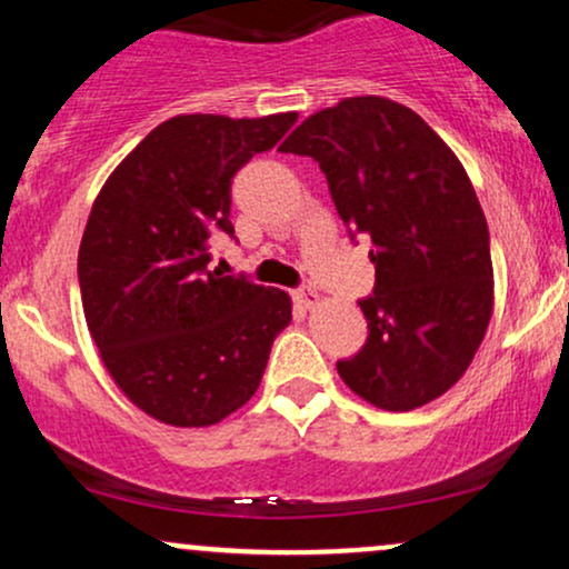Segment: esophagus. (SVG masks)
Returning a JSON list of instances; mask_svg holds the SVG:
<instances>
[{
    "label": "esophagus",
    "mask_w": 569,
    "mask_h": 569,
    "mask_svg": "<svg viewBox=\"0 0 569 569\" xmlns=\"http://www.w3.org/2000/svg\"><path fill=\"white\" fill-rule=\"evenodd\" d=\"M293 299H297L302 307H316L318 305V291L310 289V286H302V289L293 291Z\"/></svg>",
    "instance_id": "1"
}]
</instances>
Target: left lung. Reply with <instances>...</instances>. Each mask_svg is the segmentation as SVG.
<instances>
[{
  "label": "left lung",
  "mask_w": 569,
  "mask_h": 569,
  "mask_svg": "<svg viewBox=\"0 0 569 569\" xmlns=\"http://www.w3.org/2000/svg\"><path fill=\"white\" fill-rule=\"evenodd\" d=\"M280 152L316 160L352 243L371 240L375 291L358 299L369 337L339 377L388 411L447 393L492 316L489 230L466 168L420 114L380 96L307 117Z\"/></svg>",
  "instance_id": "1"
}]
</instances>
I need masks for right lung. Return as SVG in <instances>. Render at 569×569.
Here are the masks:
<instances>
[{"mask_svg": "<svg viewBox=\"0 0 569 569\" xmlns=\"http://www.w3.org/2000/svg\"><path fill=\"white\" fill-rule=\"evenodd\" d=\"M293 122L173 117L93 202L77 259L84 321L122 393L154 420L202 428L243 407L291 321L289 293L208 262L217 234L234 238L232 176Z\"/></svg>", "mask_w": 569, "mask_h": 569, "instance_id": "right-lung-1", "label": "right lung"}]
</instances>
